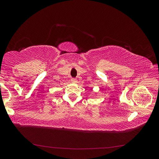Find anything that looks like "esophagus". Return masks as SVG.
<instances>
[{
    "label": "esophagus",
    "instance_id": "1",
    "mask_svg": "<svg viewBox=\"0 0 159 159\" xmlns=\"http://www.w3.org/2000/svg\"><path fill=\"white\" fill-rule=\"evenodd\" d=\"M71 81L73 83H75V82H77V80L75 78H71Z\"/></svg>",
    "mask_w": 159,
    "mask_h": 159
}]
</instances>
